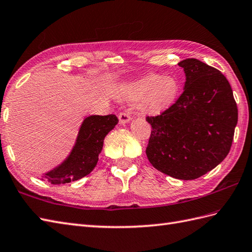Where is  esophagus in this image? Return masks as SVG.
<instances>
[{
    "label": "esophagus",
    "mask_w": 252,
    "mask_h": 252,
    "mask_svg": "<svg viewBox=\"0 0 252 252\" xmlns=\"http://www.w3.org/2000/svg\"><path fill=\"white\" fill-rule=\"evenodd\" d=\"M118 118H119V124L120 125L127 124V122H130L131 119H132L130 114H127V113H120L119 116H118Z\"/></svg>",
    "instance_id": "esophagus-1"
}]
</instances>
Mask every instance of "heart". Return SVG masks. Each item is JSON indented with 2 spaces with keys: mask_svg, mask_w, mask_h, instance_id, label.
Segmentation results:
<instances>
[{
  "mask_svg": "<svg viewBox=\"0 0 252 252\" xmlns=\"http://www.w3.org/2000/svg\"><path fill=\"white\" fill-rule=\"evenodd\" d=\"M179 82L173 76L148 74L141 79L125 84L120 92L126 100H147L151 107H164L175 101L179 93Z\"/></svg>",
  "mask_w": 252,
  "mask_h": 252,
  "instance_id": "heart-1",
  "label": "heart"
}]
</instances>
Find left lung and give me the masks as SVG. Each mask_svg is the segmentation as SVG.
I'll list each match as a JSON object with an SVG mask.
<instances>
[{
  "mask_svg": "<svg viewBox=\"0 0 252 252\" xmlns=\"http://www.w3.org/2000/svg\"><path fill=\"white\" fill-rule=\"evenodd\" d=\"M184 92L168 109L147 117L152 127L147 158L154 168L180 180H195L228 156L237 125V106L220 71L196 59L179 63Z\"/></svg>",
  "mask_w": 252,
  "mask_h": 252,
  "instance_id": "obj_1",
  "label": "left lung"
}]
</instances>
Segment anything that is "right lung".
<instances>
[{
	"mask_svg": "<svg viewBox=\"0 0 252 252\" xmlns=\"http://www.w3.org/2000/svg\"><path fill=\"white\" fill-rule=\"evenodd\" d=\"M118 124L115 115H92L83 120L69 156L55 168L44 172L41 180L51 184L76 181L94 170L106 135Z\"/></svg>",
	"mask_w": 252,
	"mask_h": 252,
	"instance_id": "right-lung-1",
	"label": "right lung"
}]
</instances>
